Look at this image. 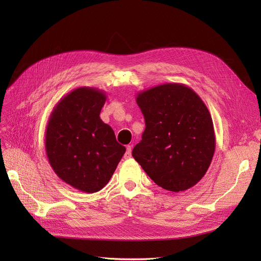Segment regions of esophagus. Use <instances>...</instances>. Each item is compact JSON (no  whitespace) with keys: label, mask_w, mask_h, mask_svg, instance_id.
<instances>
[{"label":"esophagus","mask_w":261,"mask_h":261,"mask_svg":"<svg viewBox=\"0 0 261 261\" xmlns=\"http://www.w3.org/2000/svg\"><path fill=\"white\" fill-rule=\"evenodd\" d=\"M125 159H130L132 158V146H127L126 147V152L124 154Z\"/></svg>","instance_id":"esophagus-1"}]
</instances>
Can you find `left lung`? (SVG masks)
<instances>
[{"instance_id": "obj_1", "label": "left lung", "mask_w": 261, "mask_h": 261, "mask_svg": "<svg viewBox=\"0 0 261 261\" xmlns=\"http://www.w3.org/2000/svg\"><path fill=\"white\" fill-rule=\"evenodd\" d=\"M146 128L133 156L156 185L184 192L206 174L216 149L209 110L192 88L162 84L137 93Z\"/></svg>"}]
</instances>
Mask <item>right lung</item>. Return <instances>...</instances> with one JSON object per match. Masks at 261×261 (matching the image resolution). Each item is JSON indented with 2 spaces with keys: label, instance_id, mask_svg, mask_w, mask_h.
<instances>
[{
  "label": "right lung",
  "instance_id": "add662e5",
  "mask_svg": "<svg viewBox=\"0 0 261 261\" xmlns=\"http://www.w3.org/2000/svg\"><path fill=\"white\" fill-rule=\"evenodd\" d=\"M107 94L92 87L68 92L54 107L45 130V152L63 181L88 194L103 188L126 149L100 112Z\"/></svg>",
  "mask_w": 261,
  "mask_h": 261
}]
</instances>
